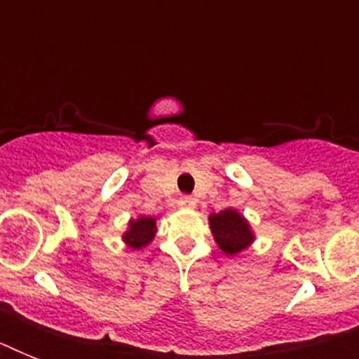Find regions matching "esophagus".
Returning a JSON list of instances; mask_svg holds the SVG:
<instances>
[{
	"label": "esophagus",
	"mask_w": 359,
	"mask_h": 359,
	"mask_svg": "<svg viewBox=\"0 0 359 359\" xmlns=\"http://www.w3.org/2000/svg\"><path fill=\"white\" fill-rule=\"evenodd\" d=\"M194 205H196V201H194V197H190V196H182L179 199V207L180 208H191Z\"/></svg>",
	"instance_id": "esophagus-1"
}]
</instances>
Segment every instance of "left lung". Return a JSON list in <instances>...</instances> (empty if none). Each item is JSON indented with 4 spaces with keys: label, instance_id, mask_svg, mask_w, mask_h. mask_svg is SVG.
Returning <instances> with one entry per match:
<instances>
[{
    "label": "left lung",
    "instance_id": "left-lung-1",
    "mask_svg": "<svg viewBox=\"0 0 359 359\" xmlns=\"http://www.w3.org/2000/svg\"><path fill=\"white\" fill-rule=\"evenodd\" d=\"M208 224L214 240L225 255H236L253 242L255 235L251 231L248 219L235 208H225L218 214L208 216Z\"/></svg>",
    "mask_w": 359,
    "mask_h": 359
}]
</instances>
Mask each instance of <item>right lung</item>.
Segmentation results:
<instances>
[{
  "label": "right lung",
  "mask_w": 359,
  "mask_h": 359,
  "mask_svg": "<svg viewBox=\"0 0 359 359\" xmlns=\"http://www.w3.org/2000/svg\"><path fill=\"white\" fill-rule=\"evenodd\" d=\"M156 235V218L151 216H140V218L130 219L128 231L123 235V240L132 248L140 250L145 248Z\"/></svg>",
  "instance_id": "1"
}]
</instances>
